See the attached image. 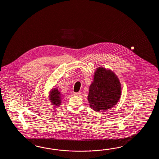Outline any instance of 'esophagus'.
Listing matches in <instances>:
<instances>
[{
  "instance_id": "1",
  "label": "esophagus",
  "mask_w": 159,
  "mask_h": 159,
  "mask_svg": "<svg viewBox=\"0 0 159 159\" xmlns=\"http://www.w3.org/2000/svg\"><path fill=\"white\" fill-rule=\"evenodd\" d=\"M73 94H74V95H75V96H78V95H80L81 94V92H75Z\"/></svg>"
}]
</instances>
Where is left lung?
<instances>
[{"label": "left lung", "instance_id": "obj_1", "mask_svg": "<svg viewBox=\"0 0 159 159\" xmlns=\"http://www.w3.org/2000/svg\"><path fill=\"white\" fill-rule=\"evenodd\" d=\"M121 92L120 82L113 71L103 67L97 68L89 87L90 107L98 112L112 108L118 102Z\"/></svg>", "mask_w": 159, "mask_h": 159}]
</instances>
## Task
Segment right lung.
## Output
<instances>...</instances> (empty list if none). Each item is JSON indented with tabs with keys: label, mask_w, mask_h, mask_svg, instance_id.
<instances>
[{
	"label": "right lung",
	"mask_w": 159,
	"mask_h": 159,
	"mask_svg": "<svg viewBox=\"0 0 159 159\" xmlns=\"http://www.w3.org/2000/svg\"><path fill=\"white\" fill-rule=\"evenodd\" d=\"M49 100L51 101V103L54 107H58L61 105L62 101V95L61 93L58 91L57 89L54 88L52 89L49 95Z\"/></svg>",
	"instance_id": "add662e5"
}]
</instances>
